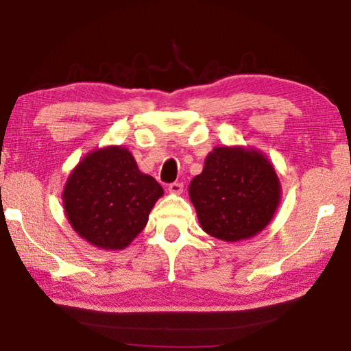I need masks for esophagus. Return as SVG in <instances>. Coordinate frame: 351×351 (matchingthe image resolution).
<instances>
[{"label": "esophagus", "mask_w": 351, "mask_h": 351, "mask_svg": "<svg viewBox=\"0 0 351 351\" xmlns=\"http://www.w3.org/2000/svg\"><path fill=\"white\" fill-rule=\"evenodd\" d=\"M182 190H184V184L182 182H171V184H169V192L170 193L180 195V193H182Z\"/></svg>", "instance_id": "1"}]
</instances>
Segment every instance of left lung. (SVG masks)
Masks as SVG:
<instances>
[{
  "mask_svg": "<svg viewBox=\"0 0 351 351\" xmlns=\"http://www.w3.org/2000/svg\"><path fill=\"white\" fill-rule=\"evenodd\" d=\"M189 195L207 234L239 241L268 226L280 199V184L261 153L217 147L206 158L203 173L190 182Z\"/></svg>",
  "mask_w": 351,
  "mask_h": 351,
  "instance_id": "obj_1",
  "label": "left lung"
}]
</instances>
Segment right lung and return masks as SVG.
<instances>
[{"mask_svg":"<svg viewBox=\"0 0 351 351\" xmlns=\"http://www.w3.org/2000/svg\"><path fill=\"white\" fill-rule=\"evenodd\" d=\"M164 190L138 169L127 148L88 154L68 178L63 192L66 217L75 232L102 249H123L145 228Z\"/></svg>","mask_w":351,"mask_h":351,"instance_id":"add662e5","label":"right lung"}]
</instances>
